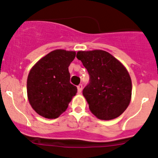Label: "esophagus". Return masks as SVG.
Segmentation results:
<instances>
[{
  "mask_svg": "<svg viewBox=\"0 0 158 158\" xmlns=\"http://www.w3.org/2000/svg\"><path fill=\"white\" fill-rule=\"evenodd\" d=\"M82 89H83V86H82V85H79L77 86V91H78V93H81Z\"/></svg>",
  "mask_w": 158,
  "mask_h": 158,
  "instance_id": "34e87169",
  "label": "esophagus"
}]
</instances>
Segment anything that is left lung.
<instances>
[{"label": "left lung", "instance_id": "obj_1", "mask_svg": "<svg viewBox=\"0 0 158 158\" xmlns=\"http://www.w3.org/2000/svg\"><path fill=\"white\" fill-rule=\"evenodd\" d=\"M77 58L87 69L90 82L83 89L91 112L99 119L122 115L131 100L132 83L127 69L107 51H78Z\"/></svg>", "mask_w": 158, "mask_h": 158}]
</instances>
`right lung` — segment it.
I'll list each match as a JSON object with an SVG mask.
<instances>
[{
  "instance_id": "obj_1",
  "label": "right lung",
  "mask_w": 158,
  "mask_h": 158,
  "mask_svg": "<svg viewBox=\"0 0 158 158\" xmlns=\"http://www.w3.org/2000/svg\"><path fill=\"white\" fill-rule=\"evenodd\" d=\"M76 52L55 50L39 60L31 69L27 81V98L36 113L56 118L67 109L77 89L69 82V66Z\"/></svg>"
}]
</instances>
